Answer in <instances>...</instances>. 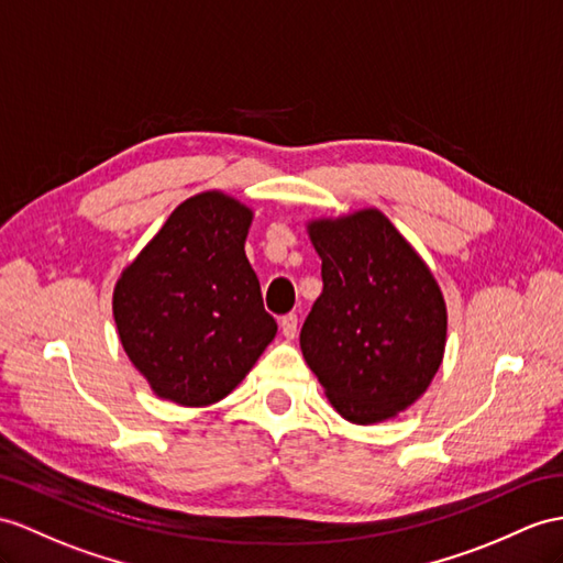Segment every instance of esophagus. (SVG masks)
I'll list each match as a JSON object with an SVG mask.
<instances>
[{"mask_svg":"<svg viewBox=\"0 0 563 563\" xmlns=\"http://www.w3.org/2000/svg\"><path fill=\"white\" fill-rule=\"evenodd\" d=\"M279 324H282V332H284V336H286V339H294V336H296V332H298V314H294V312L284 314Z\"/></svg>","mask_w":563,"mask_h":563,"instance_id":"esophagus-1","label":"esophagus"}]
</instances>
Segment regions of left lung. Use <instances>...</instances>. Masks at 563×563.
<instances>
[{"label":"left lung","mask_w":563,"mask_h":563,"mask_svg":"<svg viewBox=\"0 0 563 563\" xmlns=\"http://www.w3.org/2000/svg\"><path fill=\"white\" fill-rule=\"evenodd\" d=\"M322 294L300 351L329 404L355 424L413 406L442 365L446 303L432 269L377 208L308 222Z\"/></svg>","instance_id":"8db88e82"}]
</instances>
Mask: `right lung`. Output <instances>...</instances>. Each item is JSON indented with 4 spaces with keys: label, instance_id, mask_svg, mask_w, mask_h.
<instances>
[{
    "label": "right lung",
    "instance_id": "1",
    "mask_svg": "<svg viewBox=\"0 0 563 563\" xmlns=\"http://www.w3.org/2000/svg\"><path fill=\"white\" fill-rule=\"evenodd\" d=\"M251 224L249 205L205 190L178 205L117 279L121 346L159 399L222 401L277 334L245 257Z\"/></svg>",
    "mask_w": 563,
    "mask_h": 563
}]
</instances>
